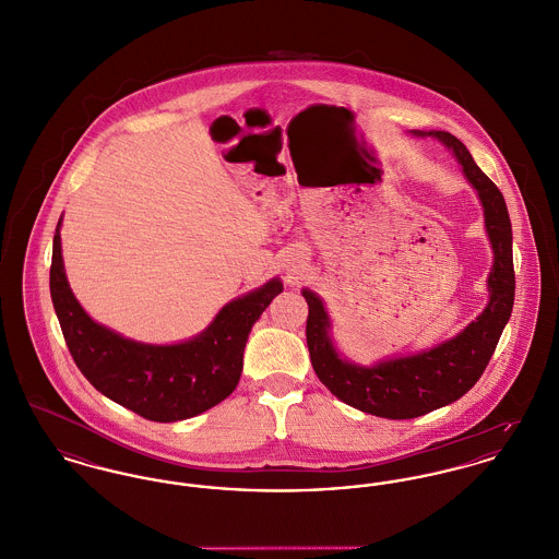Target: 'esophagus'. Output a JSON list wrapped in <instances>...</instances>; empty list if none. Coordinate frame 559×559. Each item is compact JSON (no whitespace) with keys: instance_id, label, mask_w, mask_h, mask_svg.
<instances>
[{"instance_id":"1","label":"esophagus","mask_w":559,"mask_h":559,"mask_svg":"<svg viewBox=\"0 0 559 559\" xmlns=\"http://www.w3.org/2000/svg\"><path fill=\"white\" fill-rule=\"evenodd\" d=\"M285 272H287L289 278H297L299 272H301V260L294 258V255L289 260H285Z\"/></svg>"}]
</instances>
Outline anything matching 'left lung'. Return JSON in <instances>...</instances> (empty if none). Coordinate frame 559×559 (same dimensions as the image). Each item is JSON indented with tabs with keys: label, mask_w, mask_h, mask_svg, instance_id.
<instances>
[{
	"label": "left lung",
	"mask_w": 559,
	"mask_h": 559,
	"mask_svg": "<svg viewBox=\"0 0 559 559\" xmlns=\"http://www.w3.org/2000/svg\"><path fill=\"white\" fill-rule=\"evenodd\" d=\"M414 134L435 136L450 152H454L464 177L481 200L486 231L493 251L492 272L488 276L490 301L484 312L462 329L459 335L430 350L362 367L340 357L337 348L333 346L329 335L331 321L323 299L310 289L301 292L308 301L306 342L319 380L350 407L391 420L425 416L468 393L492 359L515 299L513 234L500 190L475 165L464 143L454 134L437 131H416Z\"/></svg>",
	"instance_id": "left-lung-1"
}]
</instances>
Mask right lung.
<instances>
[{
  "instance_id": "right-lung-1",
  "label": "right lung",
  "mask_w": 559,
  "mask_h": 559,
  "mask_svg": "<svg viewBox=\"0 0 559 559\" xmlns=\"http://www.w3.org/2000/svg\"><path fill=\"white\" fill-rule=\"evenodd\" d=\"M61 219L52 240L50 296L67 348L86 380L122 407L154 423H177L222 403L236 389L255 321L283 292L281 278L226 304L197 337L143 344L95 323L67 283Z\"/></svg>"
}]
</instances>
